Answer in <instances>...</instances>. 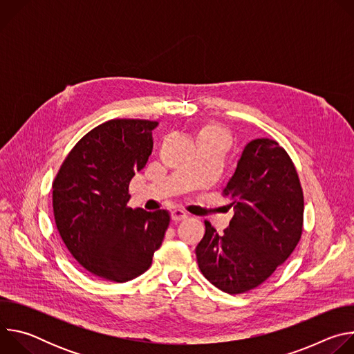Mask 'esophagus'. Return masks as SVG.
<instances>
[{"label": "esophagus", "mask_w": 354, "mask_h": 354, "mask_svg": "<svg viewBox=\"0 0 354 354\" xmlns=\"http://www.w3.org/2000/svg\"><path fill=\"white\" fill-rule=\"evenodd\" d=\"M171 217H172V220H174L175 223H179V221L186 220V218H187V214H186L185 212H182V210H174V212L171 213Z\"/></svg>", "instance_id": "obj_1"}]
</instances>
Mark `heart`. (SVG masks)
<instances>
[{
    "mask_svg": "<svg viewBox=\"0 0 354 354\" xmlns=\"http://www.w3.org/2000/svg\"><path fill=\"white\" fill-rule=\"evenodd\" d=\"M196 138H197V145L210 144L221 148L223 151H225L231 144V136L228 130L217 123H207L205 126H201L197 130Z\"/></svg>",
    "mask_w": 354,
    "mask_h": 354,
    "instance_id": "heart-1",
    "label": "heart"
}]
</instances>
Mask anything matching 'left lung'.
Listing matches in <instances>:
<instances>
[{
    "label": "left lung",
    "instance_id": "obj_1",
    "mask_svg": "<svg viewBox=\"0 0 354 354\" xmlns=\"http://www.w3.org/2000/svg\"><path fill=\"white\" fill-rule=\"evenodd\" d=\"M235 213L224 234L205 221L196 246L200 272L217 288L241 294L258 287L292 254L304 221V194L286 149L270 138L246 144L223 190Z\"/></svg>",
    "mask_w": 354,
    "mask_h": 354
}]
</instances>
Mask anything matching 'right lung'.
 Here are the masks:
<instances>
[{
    "mask_svg": "<svg viewBox=\"0 0 354 354\" xmlns=\"http://www.w3.org/2000/svg\"><path fill=\"white\" fill-rule=\"evenodd\" d=\"M157 122L113 119L86 133L53 180V213L74 259L92 274L124 283L148 270L171 217L127 206L129 185L153 151Z\"/></svg>",
    "mask_w": 354,
    "mask_h": 354,
    "instance_id": "right-lung-1",
    "label": "right lung"
}]
</instances>
